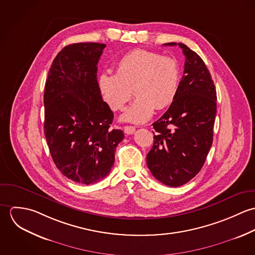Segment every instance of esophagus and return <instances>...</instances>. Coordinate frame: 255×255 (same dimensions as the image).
Segmentation results:
<instances>
[{
  "label": "esophagus",
  "mask_w": 255,
  "mask_h": 255,
  "mask_svg": "<svg viewBox=\"0 0 255 255\" xmlns=\"http://www.w3.org/2000/svg\"><path fill=\"white\" fill-rule=\"evenodd\" d=\"M124 130L127 134H133L135 131V128L132 126H126L124 127Z\"/></svg>",
  "instance_id": "obj_1"
}]
</instances>
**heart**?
<instances>
[{
  "label": "heart",
  "instance_id": "1",
  "mask_svg": "<svg viewBox=\"0 0 255 255\" xmlns=\"http://www.w3.org/2000/svg\"><path fill=\"white\" fill-rule=\"evenodd\" d=\"M180 77V66L176 59L137 49L119 60L116 73H101L98 84L105 101L114 111L125 108L133 89L136 98L122 119L142 124L151 118L154 110L164 109L174 101Z\"/></svg>",
  "mask_w": 255,
  "mask_h": 255
}]
</instances>
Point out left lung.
Wrapping results in <instances>:
<instances>
[{"instance_id":"8db88e82","label":"left lung","mask_w":255,"mask_h":255,"mask_svg":"<svg viewBox=\"0 0 255 255\" xmlns=\"http://www.w3.org/2000/svg\"><path fill=\"white\" fill-rule=\"evenodd\" d=\"M178 45L185 57L183 75L171 106L152 124L154 141L146 156L153 177L174 187L189 182L203 167L217 112L216 89L205 63L186 45Z\"/></svg>"}]
</instances>
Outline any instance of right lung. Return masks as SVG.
Instances as JSON below:
<instances>
[{
  "label": "right lung",
  "mask_w": 255,
  "mask_h": 255,
  "mask_svg": "<svg viewBox=\"0 0 255 255\" xmlns=\"http://www.w3.org/2000/svg\"><path fill=\"white\" fill-rule=\"evenodd\" d=\"M105 44L75 43L54 59L45 84L44 133L60 172L91 184L109 175L124 131L112 129L114 114L103 101L97 64Z\"/></svg>",
  "instance_id": "add662e5"
}]
</instances>
